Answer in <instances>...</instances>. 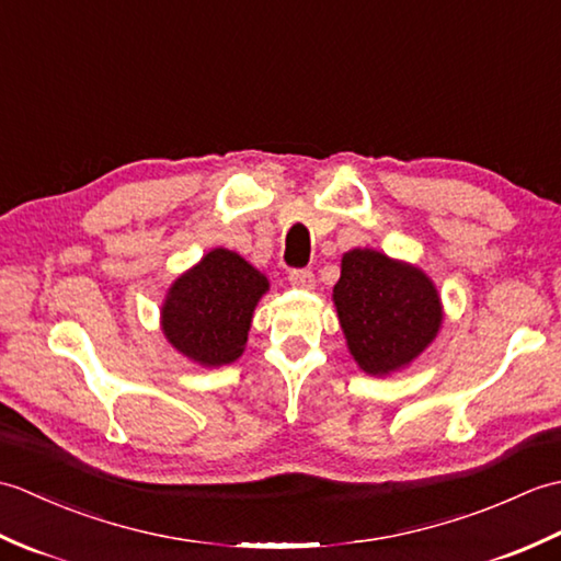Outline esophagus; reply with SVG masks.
Segmentation results:
<instances>
[{
  "label": "esophagus",
  "mask_w": 561,
  "mask_h": 561,
  "mask_svg": "<svg viewBox=\"0 0 561 561\" xmlns=\"http://www.w3.org/2000/svg\"><path fill=\"white\" fill-rule=\"evenodd\" d=\"M289 282H291V287H296V289L311 291L316 287V274L311 270H291Z\"/></svg>",
  "instance_id": "1"
}]
</instances>
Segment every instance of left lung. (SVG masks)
<instances>
[{
    "mask_svg": "<svg viewBox=\"0 0 561 561\" xmlns=\"http://www.w3.org/2000/svg\"><path fill=\"white\" fill-rule=\"evenodd\" d=\"M332 301L352 359L376 378L410 366L444 323V304L426 272L371 248L342 255Z\"/></svg>",
    "mask_w": 561,
    "mask_h": 561,
    "instance_id": "left-lung-1",
    "label": "left lung"
}]
</instances>
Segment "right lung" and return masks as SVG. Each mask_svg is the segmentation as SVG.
<instances>
[{
    "instance_id": "obj_1",
    "label": "right lung",
    "mask_w": 561,
    "mask_h": 561,
    "mask_svg": "<svg viewBox=\"0 0 561 561\" xmlns=\"http://www.w3.org/2000/svg\"><path fill=\"white\" fill-rule=\"evenodd\" d=\"M267 291V277L245 257L214 248L165 291L163 337L202 368L233 364L245 350L255 306Z\"/></svg>"
}]
</instances>
